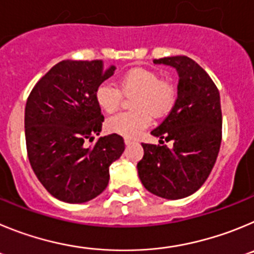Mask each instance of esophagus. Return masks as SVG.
<instances>
[{"mask_svg":"<svg viewBox=\"0 0 254 254\" xmlns=\"http://www.w3.org/2000/svg\"><path fill=\"white\" fill-rule=\"evenodd\" d=\"M132 143V140L131 139H129V138H125V144H127V145H130V144Z\"/></svg>","mask_w":254,"mask_h":254,"instance_id":"esophagus-1","label":"esophagus"}]
</instances>
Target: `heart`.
<instances>
[{
  "mask_svg": "<svg viewBox=\"0 0 254 254\" xmlns=\"http://www.w3.org/2000/svg\"><path fill=\"white\" fill-rule=\"evenodd\" d=\"M122 95H134L130 102L132 111L107 119L106 129L125 138H135L150 124L152 114L162 116L172 109L177 93L175 86L161 79L157 72L135 67L120 77L118 87L110 82H102L96 88L95 99L102 111L111 114L122 104Z\"/></svg>",
  "mask_w": 254,
  "mask_h": 254,
  "instance_id": "b5f03b06",
  "label": "heart"
}]
</instances>
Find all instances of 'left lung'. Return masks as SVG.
Returning <instances> with one entry per match:
<instances>
[{"instance_id":"left-lung-1","label":"left lung","mask_w":254,"mask_h":254,"mask_svg":"<svg viewBox=\"0 0 254 254\" xmlns=\"http://www.w3.org/2000/svg\"><path fill=\"white\" fill-rule=\"evenodd\" d=\"M153 62L177 69V100L163 123L152 130L161 145L141 144L144 155L136 167L149 192L177 200L196 192L215 164L223 124L220 95L209 74L189 57ZM163 138L172 141L173 147H167Z\"/></svg>"}]
</instances>
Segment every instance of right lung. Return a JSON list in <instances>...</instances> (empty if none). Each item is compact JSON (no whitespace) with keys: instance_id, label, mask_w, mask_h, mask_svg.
Listing matches in <instances>:
<instances>
[{"instance_id":"right-lung-1","label":"right lung","mask_w":254,"mask_h":254,"mask_svg":"<svg viewBox=\"0 0 254 254\" xmlns=\"http://www.w3.org/2000/svg\"><path fill=\"white\" fill-rule=\"evenodd\" d=\"M102 61H62L39 79L25 107L27 157L48 192L69 204L99 196L109 184V167L125 149L110 134L92 147L86 140L101 131L104 116L96 88L114 74Z\"/></svg>"}]
</instances>
